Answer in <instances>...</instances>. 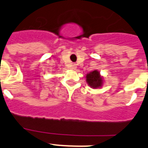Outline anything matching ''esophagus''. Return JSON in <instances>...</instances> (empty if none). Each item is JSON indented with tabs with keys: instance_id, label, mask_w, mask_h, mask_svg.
I'll return each mask as SVG.
<instances>
[{
	"instance_id": "obj_1",
	"label": "esophagus",
	"mask_w": 148,
	"mask_h": 148,
	"mask_svg": "<svg viewBox=\"0 0 148 148\" xmlns=\"http://www.w3.org/2000/svg\"><path fill=\"white\" fill-rule=\"evenodd\" d=\"M76 68H77V66H76L75 64H71V66H70V69H76Z\"/></svg>"
}]
</instances>
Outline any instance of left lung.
Here are the masks:
<instances>
[{
    "instance_id": "1",
    "label": "left lung",
    "mask_w": 148,
    "mask_h": 148,
    "mask_svg": "<svg viewBox=\"0 0 148 148\" xmlns=\"http://www.w3.org/2000/svg\"><path fill=\"white\" fill-rule=\"evenodd\" d=\"M86 82L92 88H101L103 85V79L101 77L99 71L94 70L86 74Z\"/></svg>"
}]
</instances>
